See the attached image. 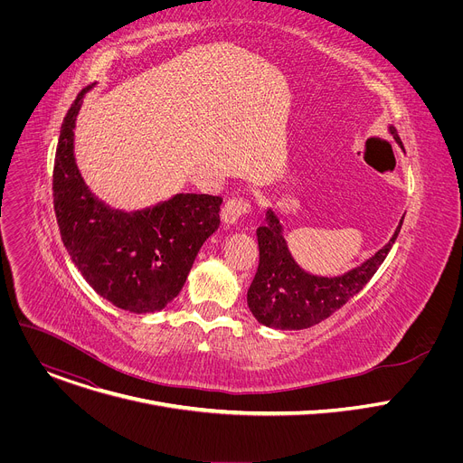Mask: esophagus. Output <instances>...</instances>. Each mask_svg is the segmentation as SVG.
<instances>
[{
    "label": "esophagus",
    "instance_id": "obj_1",
    "mask_svg": "<svg viewBox=\"0 0 463 463\" xmlns=\"http://www.w3.org/2000/svg\"><path fill=\"white\" fill-rule=\"evenodd\" d=\"M250 213V203L249 200H245V197H231V200L223 205V211H222V218L225 223H236L240 218H243L245 214Z\"/></svg>",
    "mask_w": 463,
    "mask_h": 463
}]
</instances>
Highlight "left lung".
Wrapping results in <instances>:
<instances>
[{"mask_svg":"<svg viewBox=\"0 0 463 463\" xmlns=\"http://www.w3.org/2000/svg\"><path fill=\"white\" fill-rule=\"evenodd\" d=\"M390 131L393 139L403 146L398 131L393 128H390ZM402 225L403 220L390 241L363 266L343 277L324 279L309 275L297 266L282 236L279 216L268 211L266 225L256 231L260 261L247 291L249 309L260 324L279 329H304L322 322L370 282L398 238Z\"/></svg>","mask_w":463,"mask_h":463,"instance_id":"left-lung-1","label":"left lung"}]
</instances>
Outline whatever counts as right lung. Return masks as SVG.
<instances>
[{
	"instance_id": "add662e5",
	"label": "right lung",
	"mask_w": 463,
	"mask_h": 463,
	"mask_svg": "<svg viewBox=\"0 0 463 463\" xmlns=\"http://www.w3.org/2000/svg\"><path fill=\"white\" fill-rule=\"evenodd\" d=\"M84 88L60 129L52 203L61 241L86 282L113 306L150 313L163 309L184 286L203 241L220 227V195L177 194L126 214L91 195L73 157V128Z\"/></svg>"
}]
</instances>
